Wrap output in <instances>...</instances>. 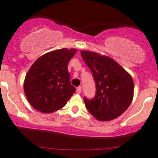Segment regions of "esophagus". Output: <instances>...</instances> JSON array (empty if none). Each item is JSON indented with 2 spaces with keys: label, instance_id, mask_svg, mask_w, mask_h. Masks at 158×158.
<instances>
[{
  "label": "esophagus",
  "instance_id": "34e87169",
  "mask_svg": "<svg viewBox=\"0 0 158 158\" xmlns=\"http://www.w3.org/2000/svg\"><path fill=\"white\" fill-rule=\"evenodd\" d=\"M81 92H82V87L81 86H79L76 88V92H77L78 94H80Z\"/></svg>",
  "mask_w": 158,
  "mask_h": 158
}]
</instances>
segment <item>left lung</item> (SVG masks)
<instances>
[{"label": "left lung", "mask_w": 158, "mask_h": 158, "mask_svg": "<svg viewBox=\"0 0 158 158\" xmlns=\"http://www.w3.org/2000/svg\"><path fill=\"white\" fill-rule=\"evenodd\" d=\"M81 56L92 73L96 87L92 99L84 98L89 113L104 122L119 117L133 99L132 77L110 57L85 50L81 51Z\"/></svg>", "instance_id": "left-lung-1"}]
</instances>
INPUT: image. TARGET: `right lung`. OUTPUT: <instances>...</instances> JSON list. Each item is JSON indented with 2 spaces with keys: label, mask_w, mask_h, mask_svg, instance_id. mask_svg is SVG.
Returning a JSON list of instances; mask_svg holds the SVG:
<instances>
[{
  "label": "right lung",
  "mask_w": 158,
  "mask_h": 158,
  "mask_svg": "<svg viewBox=\"0 0 158 158\" xmlns=\"http://www.w3.org/2000/svg\"><path fill=\"white\" fill-rule=\"evenodd\" d=\"M76 52V49H56L43 55L32 65L25 77L23 89L35 109L52 113L66 106L76 92L67 69Z\"/></svg>",
  "instance_id": "obj_1"
}]
</instances>
